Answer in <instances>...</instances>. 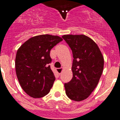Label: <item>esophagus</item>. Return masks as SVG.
<instances>
[{
  "label": "esophagus",
  "mask_w": 120,
  "mask_h": 120,
  "mask_svg": "<svg viewBox=\"0 0 120 120\" xmlns=\"http://www.w3.org/2000/svg\"><path fill=\"white\" fill-rule=\"evenodd\" d=\"M63 68H57L56 69V71L58 72V73H59V75H60V73H62V72L63 71Z\"/></svg>",
  "instance_id": "34e87169"
}]
</instances>
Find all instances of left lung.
Segmentation results:
<instances>
[{"label":"left lung","instance_id":"8db88e82","mask_svg":"<svg viewBox=\"0 0 120 120\" xmlns=\"http://www.w3.org/2000/svg\"><path fill=\"white\" fill-rule=\"evenodd\" d=\"M73 53V78L65 83L70 99L80 101L87 99L98 85L104 67V58L97 44L85 35H64Z\"/></svg>","mask_w":120,"mask_h":120}]
</instances>
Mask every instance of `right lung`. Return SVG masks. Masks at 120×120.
I'll return each instance as SVG.
<instances>
[{
	"mask_svg": "<svg viewBox=\"0 0 120 120\" xmlns=\"http://www.w3.org/2000/svg\"><path fill=\"white\" fill-rule=\"evenodd\" d=\"M62 40L58 35H37L28 39L17 50L16 75L21 88L31 98H42L52 87L55 78L48 65L51 62L49 52Z\"/></svg>",
	"mask_w": 120,
	"mask_h": 120,
	"instance_id": "right-lung-1",
	"label": "right lung"
}]
</instances>
